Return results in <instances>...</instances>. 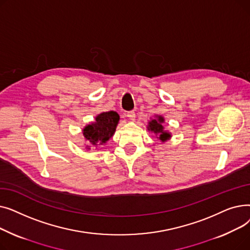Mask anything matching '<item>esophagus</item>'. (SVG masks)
I'll return each instance as SVG.
<instances>
[{
  "instance_id": "obj_1",
  "label": "esophagus",
  "mask_w": 250,
  "mask_h": 250,
  "mask_svg": "<svg viewBox=\"0 0 250 250\" xmlns=\"http://www.w3.org/2000/svg\"><path fill=\"white\" fill-rule=\"evenodd\" d=\"M126 116L129 118L130 121H135V118H136V113H135V111H128L127 112V114H126Z\"/></svg>"
}]
</instances>
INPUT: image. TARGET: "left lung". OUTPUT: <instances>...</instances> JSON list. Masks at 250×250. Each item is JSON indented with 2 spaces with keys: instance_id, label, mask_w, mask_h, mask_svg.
Returning <instances> with one entry per match:
<instances>
[{
  "instance_id": "left-lung-1",
  "label": "left lung",
  "mask_w": 250,
  "mask_h": 250,
  "mask_svg": "<svg viewBox=\"0 0 250 250\" xmlns=\"http://www.w3.org/2000/svg\"><path fill=\"white\" fill-rule=\"evenodd\" d=\"M165 120L162 115H155L154 118L148 122L147 128L149 132L153 133L156 138L158 139L161 143H165L168 140L171 139V133H169L168 130L164 129V126L162 124H164Z\"/></svg>"
}]
</instances>
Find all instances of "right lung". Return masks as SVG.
Listing matches in <instances>:
<instances>
[{
    "label": "right lung",
    "instance_id": "1",
    "mask_svg": "<svg viewBox=\"0 0 250 250\" xmlns=\"http://www.w3.org/2000/svg\"><path fill=\"white\" fill-rule=\"evenodd\" d=\"M120 122V115L116 111L110 110L101 112L95 116V121L86 125L82 129L85 141H87L86 149L96 148L106 144L113 137L116 126Z\"/></svg>",
    "mask_w": 250,
    "mask_h": 250
}]
</instances>
